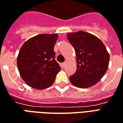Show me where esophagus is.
Listing matches in <instances>:
<instances>
[{
    "label": "esophagus",
    "instance_id": "1",
    "mask_svg": "<svg viewBox=\"0 0 123 123\" xmlns=\"http://www.w3.org/2000/svg\"><path fill=\"white\" fill-rule=\"evenodd\" d=\"M66 65H67V62H64L63 63H62V67H63V68L66 67Z\"/></svg>",
    "mask_w": 123,
    "mask_h": 123
}]
</instances>
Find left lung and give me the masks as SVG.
<instances>
[{
	"instance_id": "left-lung-1",
	"label": "left lung",
	"mask_w": 123,
	"mask_h": 123,
	"mask_svg": "<svg viewBox=\"0 0 123 123\" xmlns=\"http://www.w3.org/2000/svg\"><path fill=\"white\" fill-rule=\"evenodd\" d=\"M75 49L76 72L69 78L76 87H92L101 79L108 68L109 54L103 42L95 35L80 31L67 34Z\"/></svg>"
}]
</instances>
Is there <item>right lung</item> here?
<instances>
[{
	"instance_id": "right-lung-1",
	"label": "right lung",
	"mask_w": 123,
	"mask_h": 123,
	"mask_svg": "<svg viewBox=\"0 0 123 123\" xmlns=\"http://www.w3.org/2000/svg\"><path fill=\"white\" fill-rule=\"evenodd\" d=\"M57 34H40L23 44L17 58L20 74L28 86L43 90L55 82L61 67L55 61L54 46Z\"/></svg>"
}]
</instances>
